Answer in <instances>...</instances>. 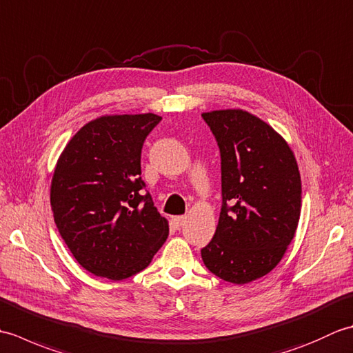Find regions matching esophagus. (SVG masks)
Wrapping results in <instances>:
<instances>
[{
  "label": "esophagus",
  "mask_w": 353,
  "mask_h": 353,
  "mask_svg": "<svg viewBox=\"0 0 353 353\" xmlns=\"http://www.w3.org/2000/svg\"><path fill=\"white\" fill-rule=\"evenodd\" d=\"M172 221H174L176 228H182L185 221H186V216L185 215H177V216H174V219H172Z\"/></svg>",
  "instance_id": "obj_1"
}]
</instances>
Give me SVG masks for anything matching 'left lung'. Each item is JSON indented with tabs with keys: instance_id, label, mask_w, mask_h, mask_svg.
<instances>
[{
	"instance_id": "1",
	"label": "left lung",
	"mask_w": 353,
	"mask_h": 353,
	"mask_svg": "<svg viewBox=\"0 0 353 353\" xmlns=\"http://www.w3.org/2000/svg\"><path fill=\"white\" fill-rule=\"evenodd\" d=\"M221 153L223 206L212 241L201 249L209 272L244 285L279 264L296 235L302 181L288 142L243 109L201 114Z\"/></svg>"
}]
</instances>
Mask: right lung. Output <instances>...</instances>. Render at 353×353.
<instances>
[{
    "mask_svg": "<svg viewBox=\"0 0 353 353\" xmlns=\"http://www.w3.org/2000/svg\"><path fill=\"white\" fill-rule=\"evenodd\" d=\"M162 117L103 115L65 145L51 179L59 234L89 273L112 281L144 270L168 238V220L141 196V150Z\"/></svg>",
    "mask_w": 353,
    "mask_h": 353,
    "instance_id": "add662e5",
    "label": "right lung"
}]
</instances>
